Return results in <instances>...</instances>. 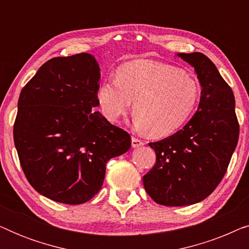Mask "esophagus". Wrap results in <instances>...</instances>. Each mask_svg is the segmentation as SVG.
Wrapping results in <instances>:
<instances>
[{"label":"esophagus","instance_id":"esophagus-1","mask_svg":"<svg viewBox=\"0 0 249 249\" xmlns=\"http://www.w3.org/2000/svg\"><path fill=\"white\" fill-rule=\"evenodd\" d=\"M142 145H144V142L141 141V139L135 138V137L131 138V146H132V147H134V148L141 147V146H142Z\"/></svg>","mask_w":249,"mask_h":249}]
</instances>
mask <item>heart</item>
<instances>
[{"mask_svg": "<svg viewBox=\"0 0 249 249\" xmlns=\"http://www.w3.org/2000/svg\"><path fill=\"white\" fill-rule=\"evenodd\" d=\"M197 80L178 67L158 61L135 60L120 67L115 80L97 89L101 111L111 122L125 117L134 104L135 125L153 138L181 128L198 104Z\"/></svg>", "mask_w": 249, "mask_h": 249, "instance_id": "1", "label": "heart"}]
</instances>
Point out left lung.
Masks as SVG:
<instances>
[{
	"label": "left lung",
	"mask_w": 249,
	"mask_h": 249,
	"mask_svg": "<svg viewBox=\"0 0 249 249\" xmlns=\"http://www.w3.org/2000/svg\"><path fill=\"white\" fill-rule=\"evenodd\" d=\"M176 55L194 68L202 91L196 113L181 130L148 144L156 163L142 182L153 200L165 206L193 205L211 195L239 138L232 89L215 64L199 52Z\"/></svg>",
	"instance_id": "left-lung-1"
}]
</instances>
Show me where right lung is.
<instances>
[{
	"label": "right lung",
	"instance_id": "1",
	"mask_svg": "<svg viewBox=\"0 0 249 249\" xmlns=\"http://www.w3.org/2000/svg\"><path fill=\"white\" fill-rule=\"evenodd\" d=\"M100 79L89 53L53 57L20 93L13 128L20 164L34 189L54 202L93 198L108 160L131 146L128 132L95 111Z\"/></svg>",
	"mask_w": 249,
	"mask_h": 249
}]
</instances>
